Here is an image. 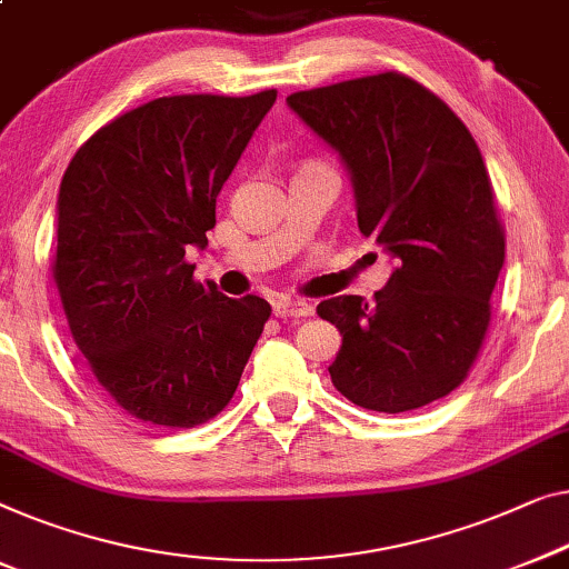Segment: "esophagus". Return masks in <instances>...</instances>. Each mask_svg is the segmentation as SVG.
Returning <instances> with one entry per match:
<instances>
[{
    "mask_svg": "<svg viewBox=\"0 0 569 569\" xmlns=\"http://www.w3.org/2000/svg\"><path fill=\"white\" fill-rule=\"evenodd\" d=\"M316 310V305L308 300H292V298H279L274 302V316L277 318H308Z\"/></svg>",
    "mask_w": 569,
    "mask_h": 569,
    "instance_id": "1",
    "label": "esophagus"
}]
</instances>
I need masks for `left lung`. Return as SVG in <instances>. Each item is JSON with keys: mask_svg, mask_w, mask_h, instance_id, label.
Wrapping results in <instances>:
<instances>
[{"mask_svg": "<svg viewBox=\"0 0 569 569\" xmlns=\"http://www.w3.org/2000/svg\"><path fill=\"white\" fill-rule=\"evenodd\" d=\"M351 171L359 230L398 259L369 305L339 295L318 316L343 336L328 372L346 400L406 413L467 380L490 328L506 230L472 133L398 71L287 97Z\"/></svg>", "mask_w": 569, "mask_h": 569, "instance_id": "left-lung-1", "label": "left lung"}]
</instances>
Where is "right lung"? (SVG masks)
<instances>
[{
    "label": "right lung",
    "mask_w": 569,
    "mask_h": 569,
    "mask_svg": "<svg viewBox=\"0 0 569 569\" xmlns=\"http://www.w3.org/2000/svg\"><path fill=\"white\" fill-rule=\"evenodd\" d=\"M277 89L174 94L118 114L73 153L51 264L73 343L141 423L194 428L233 398L271 305L197 282L216 200Z\"/></svg>",
    "instance_id": "obj_1"
}]
</instances>
